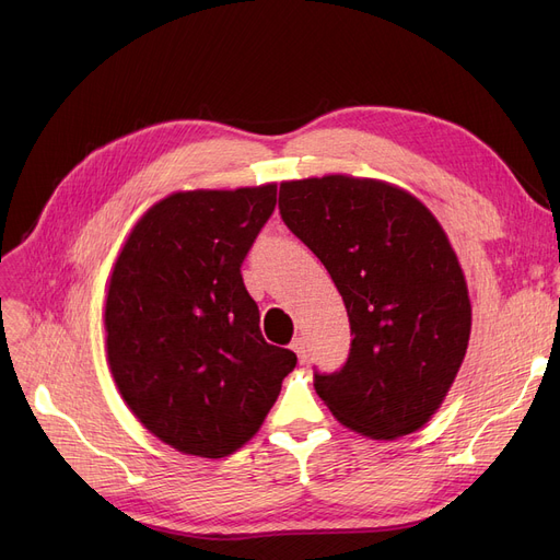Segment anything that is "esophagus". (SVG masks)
<instances>
[{
    "label": "esophagus",
    "mask_w": 560,
    "mask_h": 560,
    "mask_svg": "<svg viewBox=\"0 0 560 560\" xmlns=\"http://www.w3.org/2000/svg\"><path fill=\"white\" fill-rule=\"evenodd\" d=\"M290 349L295 351V354L300 357V361H304V359H306V342H304V338H292Z\"/></svg>",
    "instance_id": "1"
}]
</instances>
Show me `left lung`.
Segmentation results:
<instances>
[{
  "label": "left lung",
  "instance_id": "8db88e82",
  "mask_svg": "<svg viewBox=\"0 0 560 560\" xmlns=\"http://www.w3.org/2000/svg\"><path fill=\"white\" fill-rule=\"evenodd\" d=\"M279 213L331 275L354 336L338 372H315V393L363 435L418 431L452 388L472 329L443 226L406 190L345 174L281 184Z\"/></svg>",
  "mask_w": 560,
  "mask_h": 560
}]
</instances>
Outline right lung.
<instances>
[{"label":"right lung","mask_w":560,"mask_h":560,"mask_svg":"<svg viewBox=\"0 0 560 560\" xmlns=\"http://www.w3.org/2000/svg\"><path fill=\"white\" fill-rule=\"evenodd\" d=\"M277 206V184L174 192L115 260L106 351L120 395L159 440L222 458L270 413L295 351L268 345L241 265Z\"/></svg>","instance_id":"add662e5"}]
</instances>
